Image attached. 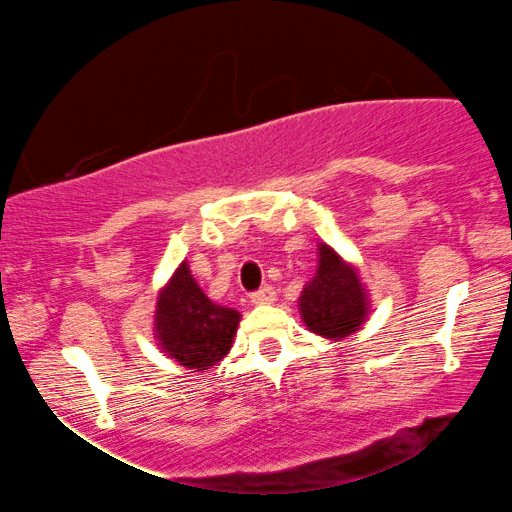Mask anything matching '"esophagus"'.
<instances>
[{
    "mask_svg": "<svg viewBox=\"0 0 512 512\" xmlns=\"http://www.w3.org/2000/svg\"><path fill=\"white\" fill-rule=\"evenodd\" d=\"M250 301L255 305H272L276 301V291L272 289V286H264V289L252 293Z\"/></svg>",
    "mask_w": 512,
    "mask_h": 512,
    "instance_id": "esophagus-1",
    "label": "esophagus"
}]
</instances>
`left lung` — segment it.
Returning a JSON list of instances; mask_svg holds the SVG:
<instances>
[{
	"label": "left lung",
	"mask_w": 512,
	"mask_h": 512,
	"mask_svg": "<svg viewBox=\"0 0 512 512\" xmlns=\"http://www.w3.org/2000/svg\"><path fill=\"white\" fill-rule=\"evenodd\" d=\"M298 310L310 332L339 342L361 330L370 315V296L354 264L339 257L327 243H320L317 272L303 286Z\"/></svg>",
	"instance_id": "1"
}]
</instances>
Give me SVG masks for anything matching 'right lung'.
<instances>
[{
  "instance_id": "right-lung-1",
  "label": "right lung",
  "mask_w": 512,
  "mask_h": 512,
  "mask_svg": "<svg viewBox=\"0 0 512 512\" xmlns=\"http://www.w3.org/2000/svg\"><path fill=\"white\" fill-rule=\"evenodd\" d=\"M240 313L209 301L199 289L187 260L158 291L154 337L158 349L192 373H207L231 351Z\"/></svg>"
}]
</instances>
